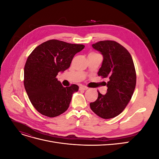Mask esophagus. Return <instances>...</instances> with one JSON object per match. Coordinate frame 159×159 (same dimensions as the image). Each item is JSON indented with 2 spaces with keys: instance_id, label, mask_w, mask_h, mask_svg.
<instances>
[{
  "instance_id": "1",
  "label": "esophagus",
  "mask_w": 159,
  "mask_h": 159,
  "mask_svg": "<svg viewBox=\"0 0 159 159\" xmlns=\"http://www.w3.org/2000/svg\"><path fill=\"white\" fill-rule=\"evenodd\" d=\"M88 89V88L85 87V86H80V90H86Z\"/></svg>"
}]
</instances>
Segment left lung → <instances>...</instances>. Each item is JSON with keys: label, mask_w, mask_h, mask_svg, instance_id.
<instances>
[{"label": "left lung", "mask_w": 159, "mask_h": 159, "mask_svg": "<svg viewBox=\"0 0 159 159\" xmlns=\"http://www.w3.org/2000/svg\"><path fill=\"white\" fill-rule=\"evenodd\" d=\"M101 52L103 60L98 75L108 78L106 94L98 91V98L90 103V108L103 119L117 116L131 100L136 85V71L128 50L115 41L103 40L92 44Z\"/></svg>", "instance_id": "left-lung-1"}]
</instances>
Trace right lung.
<instances>
[{
    "label": "right lung",
    "mask_w": 159,
    "mask_h": 159,
    "mask_svg": "<svg viewBox=\"0 0 159 159\" xmlns=\"http://www.w3.org/2000/svg\"><path fill=\"white\" fill-rule=\"evenodd\" d=\"M83 44L50 40L37 46L28 57L24 70V85L31 103L38 112L54 117L68 109L75 84L64 88L56 76L69 68Z\"/></svg>",
    "instance_id": "obj_1"
}]
</instances>
